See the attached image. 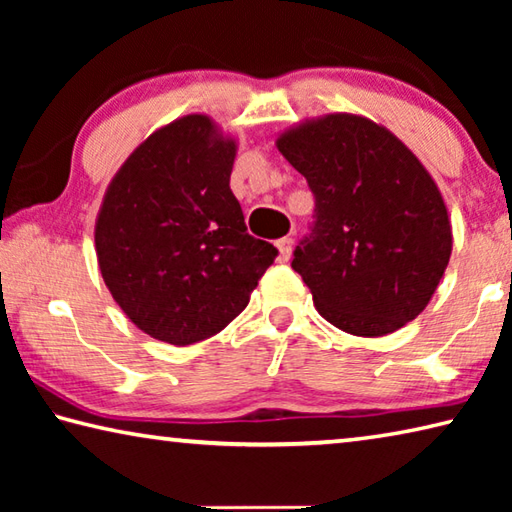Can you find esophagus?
I'll use <instances>...</instances> for the list:
<instances>
[{
  "label": "esophagus",
  "mask_w": 512,
  "mask_h": 512,
  "mask_svg": "<svg viewBox=\"0 0 512 512\" xmlns=\"http://www.w3.org/2000/svg\"><path fill=\"white\" fill-rule=\"evenodd\" d=\"M275 246H277V250H280L282 262H287V259L291 257V250H293V239L291 237H282Z\"/></svg>",
  "instance_id": "1"
}]
</instances>
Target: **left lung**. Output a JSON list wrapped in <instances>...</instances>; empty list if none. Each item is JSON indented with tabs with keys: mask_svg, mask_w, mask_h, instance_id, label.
<instances>
[{
	"mask_svg": "<svg viewBox=\"0 0 512 512\" xmlns=\"http://www.w3.org/2000/svg\"><path fill=\"white\" fill-rule=\"evenodd\" d=\"M275 146L316 196V223L291 266L318 314L368 339L422 314L452 255V223L409 146L352 112L300 121Z\"/></svg>",
	"mask_w": 512,
	"mask_h": 512,
	"instance_id": "obj_1",
	"label": "left lung"
}]
</instances>
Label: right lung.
<instances>
[{
    "instance_id": "add662e5",
    "label": "right lung",
    "mask_w": 512,
    "mask_h": 512,
    "mask_svg": "<svg viewBox=\"0 0 512 512\" xmlns=\"http://www.w3.org/2000/svg\"><path fill=\"white\" fill-rule=\"evenodd\" d=\"M237 140L207 115L153 131L112 176L94 223L103 282L131 323L189 345L228 327L277 248L250 237L230 189Z\"/></svg>"
}]
</instances>
